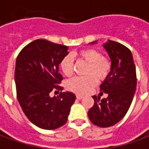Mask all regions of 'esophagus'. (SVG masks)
<instances>
[{
    "label": "esophagus",
    "mask_w": 149,
    "mask_h": 149,
    "mask_svg": "<svg viewBox=\"0 0 149 149\" xmlns=\"http://www.w3.org/2000/svg\"><path fill=\"white\" fill-rule=\"evenodd\" d=\"M76 97H77V99H78V100H81V99H82V98H83V96H81V95H77V96H76Z\"/></svg>",
    "instance_id": "esophagus-1"
}]
</instances>
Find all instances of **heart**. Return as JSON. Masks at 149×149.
<instances>
[{"label":"heart","mask_w":149,"mask_h":149,"mask_svg":"<svg viewBox=\"0 0 149 149\" xmlns=\"http://www.w3.org/2000/svg\"><path fill=\"white\" fill-rule=\"evenodd\" d=\"M72 56L88 63L84 77H76L67 83L68 90L77 94L88 93L97 84V78L100 81L106 79L112 71V61L109 57L101 55L98 50L85 49L73 53ZM73 60L71 56H66L62 59L60 67L66 77H71L73 73Z\"/></svg>","instance_id":"1"}]
</instances>
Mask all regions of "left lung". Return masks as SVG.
<instances>
[{
    "label": "left lung",
    "instance_id": "left-lung-1",
    "mask_svg": "<svg viewBox=\"0 0 149 149\" xmlns=\"http://www.w3.org/2000/svg\"><path fill=\"white\" fill-rule=\"evenodd\" d=\"M104 48L112 65L110 74L100 86L108 97L93 96L94 104L88 114L93 125L108 128L118 123L128 112L136 87V73L132 52L126 46L109 40Z\"/></svg>",
    "mask_w": 149,
    "mask_h": 149
}]
</instances>
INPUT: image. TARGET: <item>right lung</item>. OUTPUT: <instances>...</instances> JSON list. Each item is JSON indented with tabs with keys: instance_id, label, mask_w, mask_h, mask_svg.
<instances>
[{
	"instance_id": "obj_1",
	"label": "right lung",
	"mask_w": 149,
	"mask_h": 149,
	"mask_svg": "<svg viewBox=\"0 0 149 149\" xmlns=\"http://www.w3.org/2000/svg\"><path fill=\"white\" fill-rule=\"evenodd\" d=\"M68 47L44 39H37L24 47L18 54L15 68L17 97L23 112L33 124L52 130L67 122L76 96L61 92L50 97L52 91H62L63 80L59 65L68 55Z\"/></svg>"
}]
</instances>
